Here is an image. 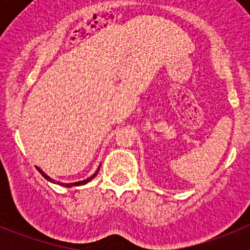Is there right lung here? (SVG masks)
I'll list each match as a JSON object with an SVG mask.
<instances>
[{
	"label": "right lung",
	"instance_id": "obj_1",
	"mask_svg": "<svg viewBox=\"0 0 250 250\" xmlns=\"http://www.w3.org/2000/svg\"><path fill=\"white\" fill-rule=\"evenodd\" d=\"M37 170H39L40 173H41V175L43 176V178L45 179H47V180H50V182H52V183H55L54 180H52V179L50 178V176H47L46 175L45 173H43L42 170L40 169V167H37ZM96 174H98V171H96V173L94 174V175L91 176V178H89V179H86V180H83V182H79V183H71V184H62V183H61V185H62V187H66V188H70V187H77V185H83V184H86V183L87 182H90V180H91L92 178H94V176H96ZM57 184H60V183H57Z\"/></svg>",
	"mask_w": 250,
	"mask_h": 250
}]
</instances>
